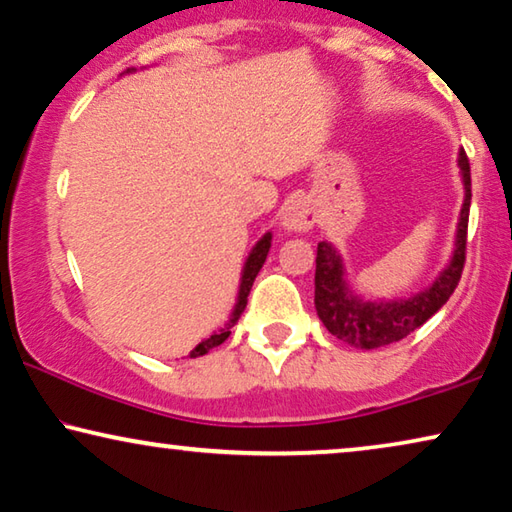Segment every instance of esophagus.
Wrapping results in <instances>:
<instances>
[{
  "mask_svg": "<svg viewBox=\"0 0 512 512\" xmlns=\"http://www.w3.org/2000/svg\"><path fill=\"white\" fill-rule=\"evenodd\" d=\"M315 225V209L308 202H292L282 213V227L292 232H308Z\"/></svg>",
  "mask_w": 512,
  "mask_h": 512,
  "instance_id": "1",
  "label": "esophagus"
}]
</instances>
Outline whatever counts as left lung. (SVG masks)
<instances>
[{"instance_id": "left-lung-1", "label": "left lung", "mask_w": 512, "mask_h": 512, "mask_svg": "<svg viewBox=\"0 0 512 512\" xmlns=\"http://www.w3.org/2000/svg\"><path fill=\"white\" fill-rule=\"evenodd\" d=\"M460 170L464 179V204L457 225L455 253L448 269L425 292L411 296L407 301L363 303L347 294L342 280V262L329 243L317 246L315 269V308L326 329L335 338L358 349H377L398 342L423 326L441 305L455 292L467 262V227L471 204V170L469 158L460 151Z\"/></svg>"}]
</instances>
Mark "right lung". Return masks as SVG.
Segmentation results:
<instances>
[{"instance_id":"right-lung-1","label":"right lung","mask_w":512,"mask_h":512,"mask_svg":"<svg viewBox=\"0 0 512 512\" xmlns=\"http://www.w3.org/2000/svg\"><path fill=\"white\" fill-rule=\"evenodd\" d=\"M269 248H271V234H264L262 239L257 241V246L253 248V253H250V257H248V262H246V266H243V276H241V287H239V301H236V308H234V312H232V319L230 322L225 324V329H220L218 333H213L211 338H207V340H202L200 345H197L193 352H190V358H197V356H204V354H209L213 347H218V345H223V342L230 338V329L232 326L239 322V317H241V312L246 310V303H248V294H250V287H253V282H255V278H257V273H259V269H262V264L266 262V255H269Z\"/></svg>"}]
</instances>
